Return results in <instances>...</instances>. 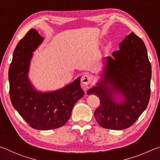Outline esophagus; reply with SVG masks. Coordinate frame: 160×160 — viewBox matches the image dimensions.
<instances>
[{"mask_svg": "<svg viewBox=\"0 0 160 160\" xmlns=\"http://www.w3.org/2000/svg\"><path fill=\"white\" fill-rule=\"evenodd\" d=\"M92 81V76L89 74H85L82 75V77L81 78V82L83 85H88Z\"/></svg>", "mask_w": 160, "mask_h": 160, "instance_id": "1", "label": "esophagus"}]
</instances>
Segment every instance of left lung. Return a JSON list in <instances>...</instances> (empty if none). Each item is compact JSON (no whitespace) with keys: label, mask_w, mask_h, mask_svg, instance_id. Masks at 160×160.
<instances>
[{"label":"left lung","mask_w":160,"mask_h":160,"mask_svg":"<svg viewBox=\"0 0 160 160\" xmlns=\"http://www.w3.org/2000/svg\"><path fill=\"white\" fill-rule=\"evenodd\" d=\"M105 61L101 79L87 94L99 98L94 114L100 126L126 129L137 121L150 100L152 68L147 48L132 32L119 44V50Z\"/></svg>","instance_id":"obj_1"}]
</instances>
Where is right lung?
<instances>
[{"label": "right lung", "mask_w": 160, "mask_h": 160, "mask_svg": "<svg viewBox=\"0 0 160 160\" xmlns=\"http://www.w3.org/2000/svg\"><path fill=\"white\" fill-rule=\"evenodd\" d=\"M44 41L36 29H31L18 42L8 71L10 97L13 107L32 128L51 130L68 121L74 105L84 95L80 78L55 91L35 89L28 73L33 52Z\"/></svg>", "instance_id": "obj_1"}]
</instances>
